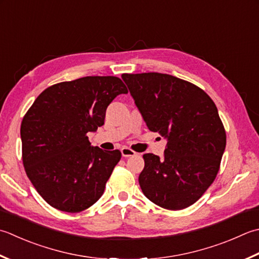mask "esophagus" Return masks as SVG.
<instances>
[{
    "instance_id": "1",
    "label": "esophagus",
    "mask_w": 259,
    "mask_h": 259,
    "mask_svg": "<svg viewBox=\"0 0 259 259\" xmlns=\"http://www.w3.org/2000/svg\"><path fill=\"white\" fill-rule=\"evenodd\" d=\"M121 154H122L123 157H131V156H135L136 153L134 150H131L128 147H123L122 149H121Z\"/></svg>"
}]
</instances>
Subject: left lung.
<instances>
[{"instance_id":"left-lung-1","label":"left lung","mask_w":259,"mask_h":259,"mask_svg":"<svg viewBox=\"0 0 259 259\" xmlns=\"http://www.w3.org/2000/svg\"><path fill=\"white\" fill-rule=\"evenodd\" d=\"M150 131L167 140L164 158L145 154L143 193L167 210L192 205L213 183L226 148V131L203 90L160 73L122 74Z\"/></svg>"}]
</instances>
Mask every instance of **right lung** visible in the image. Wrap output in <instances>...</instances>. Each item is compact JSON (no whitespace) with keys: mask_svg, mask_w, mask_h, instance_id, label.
<instances>
[{"mask_svg":"<svg viewBox=\"0 0 259 259\" xmlns=\"http://www.w3.org/2000/svg\"><path fill=\"white\" fill-rule=\"evenodd\" d=\"M125 85L114 76H86L49 86L23 116L22 160L42 199L76 213L102 196L121 159L120 150L91 146L89 133L104 124L105 111Z\"/></svg>","mask_w":259,"mask_h":259,"instance_id":"1","label":"right lung"}]
</instances>
